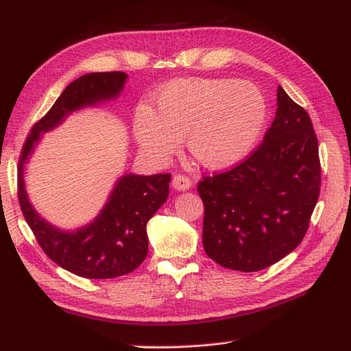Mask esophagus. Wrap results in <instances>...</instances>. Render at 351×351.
Here are the masks:
<instances>
[{"label": "esophagus", "instance_id": "1", "mask_svg": "<svg viewBox=\"0 0 351 351\" xmlns=\"http://www.w3.org/2000/svg\"><path fill=\"white\" fill-rule=\"evenodd\" d=\"M173 187L178 190V192H184V190H189L192 187V182H190V178L187 176L176 174L173 177Z\"/></svg>", "mask_w": 351, "mask_h": 351}]
</instances>
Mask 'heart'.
I'll use <instances>...</instances> for the list:
<instances>
[{
  "instance_id": "b5f03b06",
  "label": "heart",
  "mask_w": 351,
  "mask_h": 351,
  "mask_svg": "<svg viewBox=\"0 0 351 351\" xmlns=\"http://www.w3.org/2000/svg\"><path fill=\"white\" fill-rule=\"evenodd\" d=\"M133 112L132 132L142 152L167 162L184 141L187 152L209 169L228 168L246 158L267 121L263 93L234 79H177Z\"/></svg>"
}]
</instances>
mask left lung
Here are the masks:
<instances>
[{
	"label": "left lung",
	"instance_id": "1",
	"mask_svg": "<svg viewBox=\"0 0 351 351\" xmlns=\"http://www.w3.org/2000/svg\"><path fill=\"white\" fill-rule=\"evenodd\" d=\"M277 112L263 142L230 171L204 177V249L241 272L271 267L302 243L321 190L311 117L278 86Z\"/></svg>",
	"mask_w": 351,
	"mask_h": 351
}]
</instances>
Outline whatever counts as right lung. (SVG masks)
I'll use <instances>...</instances> for the list:
<instances>
[{
    "instance_id": "1",
    "label": "right lung",
    "mask_w": 351,
    "mask_h": 351,
    "mask_svg": "<svg viewBox=\"0 0 351 351\" xmlns=\"http://www.w3.org/2000/svg\"><path fill=\"white\" fill-rule=\"evenodd\" d=\"M127 74L123 71L89 73L71 82L52 108L32 127L17 168L19 202L25 219L49 259L83 278L105 280L133 272L147 254L146 224L164 205L171 174H124L98 217L77 230H61L42 218L29 202L25 164L34 154L40 134L56 129L67 117L84 107L115 99Z\"/></svg>"
}]
</instances>
